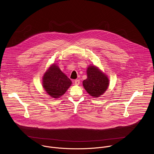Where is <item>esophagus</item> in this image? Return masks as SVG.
<instances>
[{"label": "esophagus", "instance_id": "1", "mask_svg": "<svg viewBox=\"0 0 154 154\" xmlns=\"http://www.w3.org/2000/svg\"><path fill=\"white\" fill-rule=\"evenodd\" d=\"M75 85H78L79 84H80V80L79 79H76L75 81Z\"/></svg>", "mask_w": 154, "mask_h": 154}]
</instances>
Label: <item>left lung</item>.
Returning <instances> with one entry per match:
<instances>
[{"instance_id": "8db88e82", "label": "left lung", "mask_w": 154, "mask_h": 154, "mask_svg": "<svg viewBox=\"0 0 154 154\" xmlns=\"http://www.w3.org/2000/svg\"><path fill=\"white\" fill-rule=\"evenodd\" d=\"M87 72V78L83 81V86L90 95L99 97L107 89L109 79L96 66H88Z\"/></svg>"}]
</instances>
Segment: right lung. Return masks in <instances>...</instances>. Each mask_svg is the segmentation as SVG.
Instances as JSON below:
<instances>
[{"label":"right lung","mask_w":154,"mask_h":154,"mask_svg":"<svg viewBox=\"0 0 154 154\" xmlns=\"http://www.w3.org/2000/svg\"><path fill=\"white\" fill-rule=\"evenodd\" d=\"M72 81L54 63L45 72L43 87L45 92L54 98L62 97L70 87Z\"/></svg>","instance_id":"add662e5"}]
</instances>
